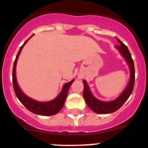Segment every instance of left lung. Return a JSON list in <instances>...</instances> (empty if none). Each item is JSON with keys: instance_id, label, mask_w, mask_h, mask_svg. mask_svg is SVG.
Segmentation results:
<instances>
[{"instance_id": "obj_1", "label": "left lung", "mask_w": 148, "mask_h": 148, "mask_svg": "<svg viewBox=\"0 0 148 148\" xmlns=\"http://www.w3.org/2000/svg\"><path fill=\"white\" fill-rule=\"evenodd\" d=\"M117 40L119 42V45L116 46V47L120 51L121 55L125 57L130 69V82L128 84L127 87L125 89V91L116 100L113 101H110V102H104V101L98 100L94 97L89 90V87L87 84V82L85 81H83L84 99L85 100L87 105L89 106V108L92 111H94L95 113H99V114H108V113H113L115 111L118 110L121 106L125 104L128 98L130 97V95H131L132 92H133V87H134L135 67H134V63H133L131 54H130V51L125 44H123L119 38H117Z\"/></svg>"}]
</instances>
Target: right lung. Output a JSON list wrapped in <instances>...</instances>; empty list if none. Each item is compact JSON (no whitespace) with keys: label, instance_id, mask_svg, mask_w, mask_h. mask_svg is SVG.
<instances>
[{"label":"right lung","instance_id":"obj_1","mask_svg":"<svg viewBox=\"0 0 148 148\" xmlns=\"http://www.w3.org/2000/svg\"><path fill=\"white\" fill-rule=\"evenodd\" d=\"M28 40H26L24 44L21 47L20 49H19L16 56L15 61H14L12 70V83L14 91H15V95L18 97V99H19V101L30 112H32L35 114L41 115V116H53V115L58 113L61 110L63 106H64V104L65 100H66V96H67L68 90H69L70 85L73 82V80L69 82V83L65 84L62 89V91L58 95V97L50 101H48V102H38L37 101H35L29 98L25 94H23V92L20 90L18 84H17L16 78H15V67H16V63L21 51L23 45L27 42Z\"/></svg>","mask_w":148,"mask_h":148}]
</instances>
